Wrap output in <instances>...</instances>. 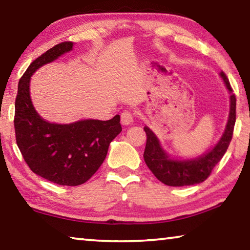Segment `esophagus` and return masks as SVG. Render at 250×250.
<instances>
[{
    "label": "esophagus",
    "mask_w": 250,
    "mask_h": 250,
    "mask_svg": "<svg viewBox=\"0 0 250 250\" xmlns=\"http://www.w3.org/2000/svg\"><path fill=\"white\" fill-rule=\"evenodd\" d=\"M121 122L122 125H129L133 122V115L130 111H124L121 113Z\"/></svg>",
    "instance_id": "esophagus-1"
}]
</instances>
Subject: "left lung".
<instances>
[{
    "mask_svg": "<svg viewBox=\"0 0 250 250\" xmlns=\"http://www.w3.org/2000/svg\"><path fill=\"white\" fill-rule=\"evenodd\" d=\"M219 76L227 90L230 92L229 113L222 137L209 150L191 159L173 158L163 149L153 131L146 125L143 128L146 133V145L143 158L156 179L166 185L186 186L202 183L209 176L211 170L222 160L228 149L236 121V98L235 95L231 94L232 90L226 75L221 71Z\"/></svg>",
    "mask_w": 250,
    "mask_h": 250,
    "instance_id": "obj_1",
    "label": "left lung"
}]
</instances>
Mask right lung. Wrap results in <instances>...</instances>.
<instances>
[{"label": "right lung", "mask_w": 250, "mask_h": 250, "mask_svg": "<svg viewBox=\"0 0 250 250\" xmlns=\"http://www.w3.org/2000/svg\"><path fill=\"white\" fill-rule=\"evenodd\" d=\"M74 43L54 46L36 58L19 83L15 100L16 143L35 174L59 185L77 186L95 174L122 128L120 116L103 121L82 119L70 124L45 120L31 98V77L37 69L73 50Z\"/></svg>", "instance_id": "obj_1"}]
</instances>
